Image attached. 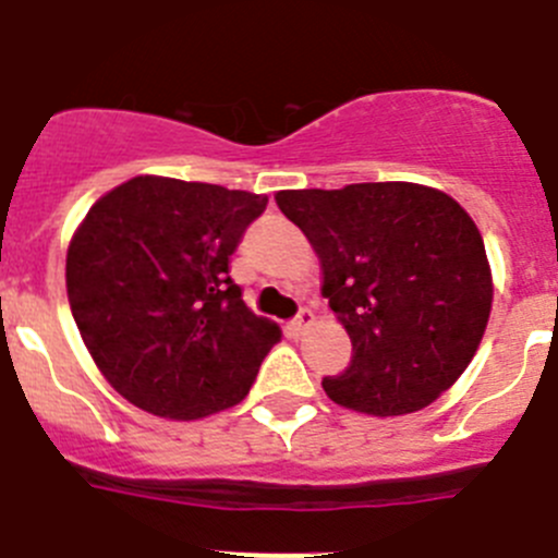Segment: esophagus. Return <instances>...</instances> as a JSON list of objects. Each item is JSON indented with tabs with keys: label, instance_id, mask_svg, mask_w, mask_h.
Wrapping results in <instances>:
<instances>
[{
	"label": "esophagus",
	"instance_id": "obj_1",
	"mask_svg": "<svg viewBox=\"0 0 558 558\" xmlns=\"http://www.w3.org/2000/svg\"><path fill=\"white\" fill-rule=\"evenodd\" d=\"M313 318H315L313 310L302 307V310H299V315H295V318H293V322H290V329H293L295 335H302L304 329H307L310 324H313Z\"/></svg>",
	"mask_w": 558,
	"mask_h": 558
}]
</instances>
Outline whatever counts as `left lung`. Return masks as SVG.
<instances>
[{"mask_svg":"<svg viewBox=\"0 0 558 558\" xmlns=\"http://www.w3.org/2000/svg\"><path fill=\"white\" fill-rule=\"evenodd\" d=\"M276 204L322 259V293L352 338L347 372L324 377L327 397L368 416L441 397L475 357L495 293L463 206L408 181L282 190Z\"/></svg>","mask_w":558,"mask_h":558,"instance_id":"left-lung-1","label":"left lung"}]
</instances>
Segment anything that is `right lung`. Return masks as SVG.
Listing matches in <instances>:
<instances>
[{
	"label": "right lung",
	"mask_w": 558,
	"mask_h": 558,
	"mask_svg": "<svg viewBox=\"0 0 558 558\" xmlns=\"http://www.w3.org/2000/svg\"><path fill=\"white\" fill-rule=\"evenodd\" d=\"M265 206L254 192L136 175L88 209L66 251L69 307L128 402L179 422L243 402L282 338L229 276Z\"/></svg>",
	"instance_id": "add662e5"
}]
</instances>
